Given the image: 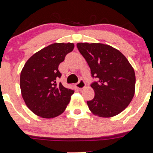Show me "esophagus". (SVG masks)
I'll return each mask as SVG.
<instances>
[{
  "label": "esophagus",
  "mask_w": 153,
  "mask_h": 153,
  "mask_svg": "<svg viewBox=\"0 0 153 153\" xmlns=\"http://www.w3.org/2000/svg\"><path fill=\"white\" fill-rule=\"evenodd\" d=\"M75 86H76L79 89H83V88H85V86H86V83H85L84 80L80 79V80H79V82H77L76 84H75Z\"/></svg>",
  "instance_id": "1"
}]
</instances>
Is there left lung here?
Listing matches in <instances>:
<instances>
[{
  "instance_id": "8db88e82",
  "label": "left lung",
  "mask_w": 153,
  "mask_h": 153,
  "mask_svg": "<svg viewBox=\"0 0 153 153\" xmlns=\"http://www.w3.org/2000/svg\"><path fill=\"white\" fill-rule=\"evenodd\" d=\"M79 52L91 69L94 91L87 103L91 113L101 117L117 115L127 108L135 92L134 70L119 50L101 43L79 42Z\"/></svg>"
}]
</instances>
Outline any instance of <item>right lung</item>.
<instances>
[{
  "instance_id": "obj_1",
  "label": "right lung",
  "mask_w": 153,
  "mask_h": 153,
  "mask_svg": "<svg viewBox=\"0 0 153 153\" xmlns=\"http://www.w3.org/2000/svg\"><path fill=\"white\" fill-rule=\"evenodd\" d=\"M74 44L54 43L28 59L20 75V88L26 105L40 117L53 118L66 108L74 93L59 82V65L72 52Z\"/></svg>"
}]
</instances>
